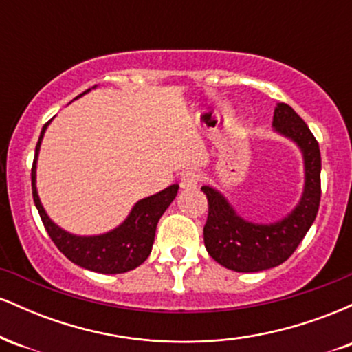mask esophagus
Returning a JSON list of instances; mask_svg holds the SVG:
<instances>
[{"label":"esophagus","mask_w":352,"mask_h":352,"mask_svg":"<svg viewBox=\"0 0 352 352\" xmlns=\"http://www.w3.org/2000/svg\"><path fill=\"white\" fill-rule=\"evenodd\" d=\"M199 180H200V175L197 172H193V170L185 172L184 177H182V180H180V187L184 190H193V188H197V185H199Z\"/></svg>","instance_id":"34e87169"}]
</instances>
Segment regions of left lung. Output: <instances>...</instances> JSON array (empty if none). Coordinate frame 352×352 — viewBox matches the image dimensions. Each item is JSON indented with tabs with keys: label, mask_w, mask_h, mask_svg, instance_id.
<instances>
[{
	"label": "left lung",
	"mask_w": 352,
	"mask_h": 352,
	"mask_svg": "<svg viewBox=\"0 0 352 352\" xmlns=\"http://www.w3.org/2000/svg\"><path fill=\"white\" fill-rule=\"evenodd\" d=\"M273 131L300 148L305 167L301 199L292 212L273 223H254L236 213L227 197L204 185L208 218L204 227L205 248L225 268L254 273L274 268L292 256L318 215L321 200V152L309 127L288 104H276Z\"/></svg>",
	"instance_id": "8db88e82"
}]
</instances>
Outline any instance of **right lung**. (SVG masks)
<instances>
[{
	"label": "right lung",
	"instance_id": "1",
	"mask_svg": "<svg viewBox=\"0 0 352 352\" xmlns=\"http://www.w3.org/2000/svg\"><path fill=\"white\" fill-rule=\"evenodd\" d=\"M92 89H96V86ZM89 91L91 89H87L80 96L87 94ZM80 96H78V98H80ZM51 120L43 127L41 135H39L38 144H36L33 170H31L34 205L38 208L39 217H41L44 228L50 233L51 240L58 246L59 252L66 258H69L72 263L91 270V272L104 274L131 272V270L142 265L151 254L157 223H159L165 210L168 208V205L177 197L179 185L173 184L170 187L164 188L162 192L153 193L151 197L139 200L132 207L131 213L122 223L106 233H100V235H74V233L66 232L59 225H56L47 215L41 200H39L38 187H36V165H38L39 148H41L44 132H46Z\"/></svg>",
	"mask_w": 352,
	"mask_h": 352
}]
</instances>
